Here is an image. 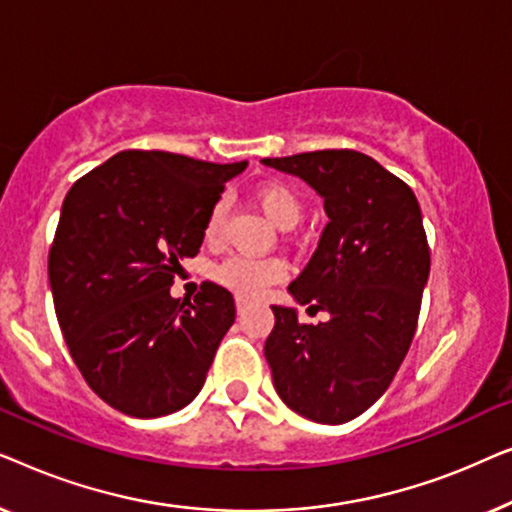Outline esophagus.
<instances>
[{"label": "esophagus", "mask_w": 512, "mask_h": 512, "mask_svg": "<svg viewBox=\"0 0 512 512\" xmlns=\"http://www.w3.org/2000/svg\"><path fill=\"white\" fill-rule=\"evenodd\" d=\"M235 307H237V314H242V312L247 310V307H249V300H247V298H242V296H237V300H235Z\"/></svg>", "instance_id": "1"}]
</instances>
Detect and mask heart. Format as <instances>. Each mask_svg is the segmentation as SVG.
I'll list each match as a JSON object with an SVG mask.
<instances>
[{"mask_svg":"<svg viewBox=\"0 0 512 512\" xmlns=\"http://www.w3.org/2000/svg\"><path fill=\"white\" fill-rule=\"evenodd\" d=\"M254 200L256 205L261 207V212L282 230L293 228L300 219H303V198H300L296 188L284 184V181H263L261 186H256ZM223 219H226V202L216 200L214 205L209 207L205 228H202V235H205L207 244L219 242ZM286 272H289V265H286L284 258L235 254L223 258V261L212 270V275L216 282L223 284L230 291H235L237 296L256 298L261 296L268 286L279 282V279H284Z\"/></svg>","mask_w":512,"mask_h":512,"instance_id":"heart-1","label":"heart"}]
</instances>
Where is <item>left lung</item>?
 I'll list each match as a JSON object with an SVG mask.
<instances>
[{"instance_id": "left-lung-1", "label": "left lung", "mask_w": 512, "mask_h": 512, "mask_svg": "<svg viewBox=\"0 0 512 512\" xmlns=\"http://www.w3.org/2000/svg\"><path fill=\"white\" fill-rule=\"evenodd\" d=\"M263 165L300 177L321 198L328 223L289 293L326 321L300 324L272 305L265 359L282 401L319 424L366 412L394 380L415 338L431 270L422 209L412 188L366 153L326 149Z\"/></svg>"}]
</instances>
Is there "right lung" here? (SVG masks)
<instances>
[{"instance_id":"1","label":"right lung","mask_w":512,"mask_h":512,"mask_svg":"<svg viewBox=\"0 0 512 512\" xmlns=\"http://www.w3.org/2000/svg\"><path fill=\"white\" fill-rule=\"evenodd\" d=\"M247 163L121 151L69 188L48 251L55 314L88 387L130 417H163L198 396L235 321L228 289L170 296L200 251L209 207Z\"/></svg>"}]
</instances>
